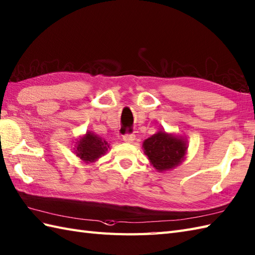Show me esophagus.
Listing matches in <instances>:
<instances>
[{"label": "esophagus", "mask_w": 255, "mask_h": 255, "mask_svg": "<svg viewBox=\"0 0 255 255\" xmlns=\"http://www.w3.org/2000/svg\"><path fill=\"white\" fill-rule=\"evenodd\" d=\"M135 139V135L133 133H127L125 135H123V140L127 142V143H132Z\"/></svg>", "instance_id": "34e87169"}]
</instances>
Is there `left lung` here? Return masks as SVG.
I'll return each mask as SVG.
<instances>
[{
    "mask_svg": "<svg viewBox=\"0 0 255 255\" xmlns=\"http://www.w3.org/2000/svg\"><path fill=\"white\" fill-rule=\"evenodd\" d=\"M142 147L153 167L158 171L178 166L185 158L188 149L185 139L162 130L144 140Z\"/></svg>",
    "mask_w": 255,
    "mask_h": 255,
    "instance_id": "1",
    "label": "left lung"
}]
</instances>
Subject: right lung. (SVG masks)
Returning <instances> with one entry per match:
<instances>
[{
    "mask_svg": "<svg viewBox=\"0 0 255 255\" xmlns=\"http://www.w3.org/2000/svg\"><path fill=\"white\" fill-rule=\"evenodd\" d=\"M75 153L86 163H93L104 155L109 149V143L99 135L88 131L84 137L76 142Z\"/></svg>",
    "mask_w": 255,
    "mask_h": 255,
    "instance_id": "obj_1",
    "label": "right lung"
}]
</instances>
